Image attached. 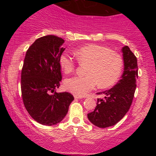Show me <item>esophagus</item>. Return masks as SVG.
I'll return each mask as SVG.
<instances>
[{
  "mask_svg": "<svg viewBox=\"0 0 156 156\" xmlns=\"http://www.w3.org/2000/svg\"><path fill=\"white\" fill-rule=\"evenodd\" d=\"M74 98H75V99H81L82 98V97L81 96H78V95H74Z\"/></svg>",
  "mask_w": 156,
  "mask_h": 156,
  "instance_id": "1",
  "label": "esophagus"
}]
</instances>
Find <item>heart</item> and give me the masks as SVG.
<instances>
[{"label":"heart","instance_id":"obj_1","mask_svg":"<svg viewBox=\"0 0 156 156\" xmlns=\"http://www.w3.org/2000/svg\"><path fill=\"white\" fill-rule=\"evenodd\" d=\"M75 55L80 64H88L85 72L87 76H74L64 80L65 89L76 95H84L97 84L102 89L112 87L120 77L122 58L106 46L86 44L77 49ZM58 64L65 74L72 73L76 67V61L67 53L60 55Z\"/></svg>","mask_w":156,"mask_h":156}]
</instances>
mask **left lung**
I'll list each match as a JSON object with an SVG mask.
<instances>
[{
	"mask_svg": "<svg viewBox=\"0 0 156 156\" xmlns=\"http://www.w3.org/2000/svg\"><path fill=\"white\" fill-rule=\"evenodd\" d=\"M124 71L121 80L108 90L98 92L104 99L98 98L94 112L87 114L89 120L99 128L116 125L129 110L136 88L138 78L137 58L128 46L122 48Z\"/></svg>",
	"mask_w": 156,
	"mask_h": 156,
	"instance_id": "obj_1",
	"label": "left lung"
}]
</instances>
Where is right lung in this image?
<instances>
[{"instance_id":"add662e5","label":"right lung","mask_w":156,"mask_h":156,"mask_svg":"<svg viewBox=\"0 0 156 156\" xmlns=\"http://www.w3.org/2000/svg\"><path fill=\"white\" fill-rule=\"evenodd\" d=\"M63 39L48 35L37 39L26 52L21 73L23 103L30 116L42 125L59 123L74 100L69 92H56L62 80L58 58Z\"/></svg>"}]
</instances>
